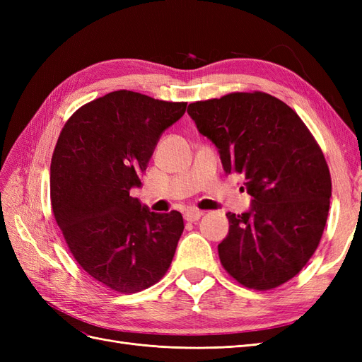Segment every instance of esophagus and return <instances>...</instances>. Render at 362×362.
<instances>
[{
  "mask_svg": "<svg viewBox=\"0 0 362 362\" xmlns=\"http://www.w3.org/2000/svg\"><path fill=\"white\" fill-rule=\"evenodd\" d=\"M204 216V211H199V210H189L184 213V218L187 222H196L199 221V218Z\"/></svg>",
  "mask_w": 362,
  "mask_h": 362,
  "instance_id": "esophagus-1",
  "label": "esophagus"
}]
</instances>
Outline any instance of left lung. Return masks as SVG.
I'll return each instance as SVG.
<instances>
[{"label":"left lung","mask_w":362,"mask_h":362,"mask_svg":"<svg viewBox=\"0 0 362 362\" xmlns=\"http://www.w3.org/2000/svg\"><path fill=\"white\" fill-rule=\"evenodd\" d=\"M187 113L254 198L249 211L226 214L229 233L217 246L223 269L247 288L282 286L313 257L329 213L332 182L319 144L291 107L264 92L196 101Z\"/></svg>","instance_id":"8db88e82"}]
</instances>
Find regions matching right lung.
<instances>
[{
    "instance_id": "obj_1",
    "label": "right lung",
    "mask_w": 362,
    "mask_h": 362,
    "mask_svg": "<svg viewBox=\"0 0 362 362\" xmlns=\"http://www.w3.org/2000/svg\"><path fill=\"white\" fill-rule=\"evenodd\" d=\"M185 107L107 93L68 119L54 148L49 194L64 242L87 275L117 293L154 286L177 250L181 213H152L129 190L140 187L160 136Z\"/></svg>"
}]
</instances>
